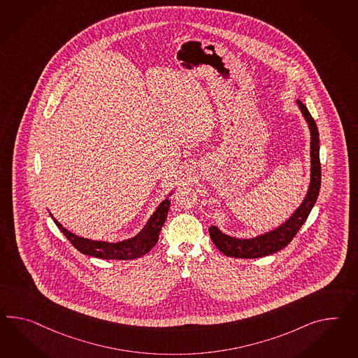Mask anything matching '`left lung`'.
I'll use <instances>...</instances> for the list:
<instances>
[{"label": "left lung", "instance_id": "obj_1", "mask_svg": "<svg viewBox=\"0 0 358 358\" xmlns=\"http://www.w3.org/2000/svg\"><path fill=\"white\" fill-rule=\"evenodd\" d=\"M297 106L303 113L310 129V183L308 193L301 202V205L294 210V214L282 223L279 227L271 229L265 234H261L256 238H238L226 235L217 226L209 227L211 240L215 247L227 257L235 258H258L276 253L278 250L287 247L297 231L301 229L308 215L310 214L314 203L318 199L321 188V162H320V134L317 124L312 118L310 113L300 100L296 101Z\"/></svg>", "mask_w": 358, "mask_h": 358}]
</instances>
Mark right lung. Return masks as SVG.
Instances as JSON below:
<instances>
[{
	"instance_id": "right-lung-1",
	"label": "right lung",
	"mask_w": 358,
	"mask_h": 358,
	"mask_svg": "<svg viewBox=\"0 0 358 358\" xmlns=\"http://www.w3.org/2000/svg\"><path fill=\"white\" fill-rule=\"evenodd\" d=\"M173 192L169 193L171 196ZM170 200L169 197L161 202L157 210L152 214L147 224L134 238H126L118 243H109V241H97L91 238H80L73 234L71 231L64 229V226L55 220L52 213L50 217L55 220L57 227L62 231L64 236L73 244L83 255L87 256L102 258V259H135L138 257L147 255L152 248L156 245L159 232L167 218V213L170 209Z\"/></svg>"
}]
</instances>
